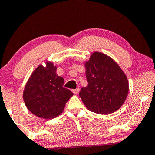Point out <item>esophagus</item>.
I'll return each mask as SVG.
<instances>
[{
    "mask_svg": "<svg viewBox=\"0 0 155 155\" xmlns=\"http://www.w3.org/2000/svg\"><path fill=\"white\" fill-rule=\"evenodd\" d=\"M72 91H73V93L74 94H78L79 92V88H77V89H73L72 90Z\"/></svg>",
    "mask_w": 155,
    "mask_h": 155,
    "instance_id": "obj_1",
    "label": "esophagus"
}]
</instances>
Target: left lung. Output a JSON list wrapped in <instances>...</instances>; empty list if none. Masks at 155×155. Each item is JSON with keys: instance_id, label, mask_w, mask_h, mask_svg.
<instances>
[{"instance_id": "8db88e82", "label": "left lung", "mask_w": 155, "mask_h": 155, "mask_svg": "<svg viewBox=\"0 0 155 155\" xmlns=\"http://www.w3.org/2000/svg\"><path fill=\"white\" fill-rule=\"evenodd\" d=\"M85 67L88 86L79 92L84 105L100 114L118 110L129 91L128 80L118 64L107 55L94 52Z\"/></svg>"}]
</instances>
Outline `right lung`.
<instances>
[{
  "instance_id": "1",
  "label": "right lung",
  "mask_w": 155,
  "mask_h": 155,
  "mask_svg": "<svg viewBox=\"0 0 155 155\" xmlns=\"http://www.w3.org/2000/svg\"><path fill=\"white\" fill-rule=\"evenodd\" d=\"M56 67L51 62L40 65L31 74L23 91L25 104L31 113L46 119L63 112L66 103L73 95L64 87V80L56 75Z\"/></svg>"
}]
</instances>
